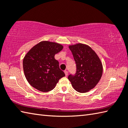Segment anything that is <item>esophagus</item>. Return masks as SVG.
Returning <instances> with one entry per match:
<instances>
[{"mask_svg":"<svg viewBox=\"0 0 128 128\" xmlns=\"http://www.w3.org/2000/svg\"><path fill=\"white\" fill-rule=\"evenodd\" d=\"M64 73H65V74H66V76H68V71L65 70V71H64Z\"/></svg>","mask_w":128,"mask_h":128,"instance_id":"1","label":"esophagus"}]
</instances>
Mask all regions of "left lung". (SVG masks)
I'll list each match as a JSON object with an SVG mask.
<instances>
[{
  "label": "left lung",
  "mask_w": 128,
  "mask_h": 128,
  "mask_svg": "<svg viewBox=\"0 0 128 128\" xmlns=\"http://www.w3.org/2000/svg\"><path fill=\"white\" fill-rule=\"evenodd\" d=\"M76 64V73L68 80L76 91L85 93L98 83L103 72L102 65L96 53L89 46L83 44L69 46Z\"/></svg>",
  "instance_id": "left-lung-1"
}]
</instances>
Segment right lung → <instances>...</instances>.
<instances>
[{
	"label": "right lung",
	"instance_id": "add662e5",
	"mask_svg": "<svg viewBox=\"0 0 128 128\" xmlns=\"http://www.w3.org/2000/svg\"><path fill=\"white\" fill-rule=\"evenodd\" d=\"M63 46L50 41H41L27 53L23 61L24 73L30 85L41 92L53 90L65 73L59 68L55 55Z\"/></svg>",
	"mask_w": 128,
	"mask_h": 128
}]
</instances>
